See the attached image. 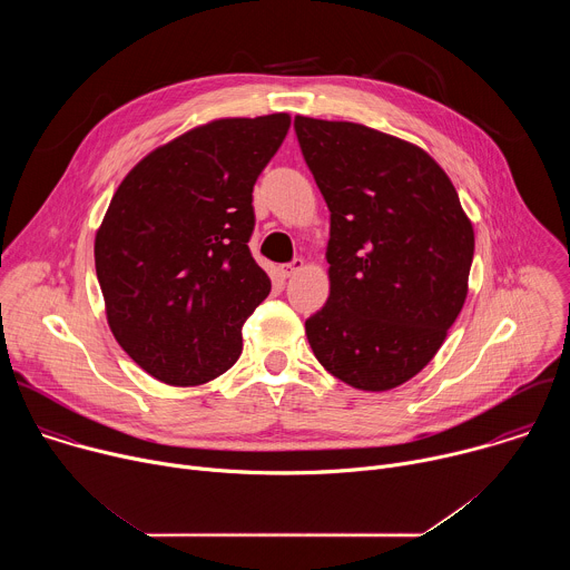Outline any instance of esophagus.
I'll use <instances>...</instances> for the list:
<instances>
[{
	"mask_svg": "<svg viewBox=\"0 0 570 570\" xmlns=\"http://www.w3.org/2000/svg\"><path fill=\"white\" fill-rule=\"evenodd\" d=\"M302 268H304V259H293L291 264L279 266V275H282V277H293V275L299 273Z\"/></svg>",
	"mask_w": 570,
	"mask_h": 570,
	"instance_id": "1",
	"label": "esophagus"
}]
</instances>
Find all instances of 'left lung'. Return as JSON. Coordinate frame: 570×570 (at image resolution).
Segmentation results:
<instances>
[{"label":"left lung","mask_w":570,"mask_h":570,"mask_svg":"<svg viewBox=\"0 0 570 570\" xmlns=\"http://www.w3.org/2000/svg\"><path fill=\"white\" fill-rule=\"evenodd\" d=\"M295 132L332 212L330 299L304 324L308 345L347 385L392 390L433 361L464 306L473 225L417 144L302 115Z\"/></svg>","instance_id":"8db88e82"}]
</instances>
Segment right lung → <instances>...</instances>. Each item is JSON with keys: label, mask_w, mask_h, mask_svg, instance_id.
<instances>
[{"label": "right lung", "mask_w": 570, "mask_h": 570, "mask_svg": "<svg viewBox=\"0 0 570 570\" xmlns=\"http://www.w3.org/2000/svg\"><path fill=\"white\" fill-rule=\"evenodd\" d=\"M291 128L286 112L225 117L157 146L128 171L95 236L106 317L150 376L189 387L240 356L268 297L250 255L253 187Z\"/></svg>", "instance_id": "add662e5"}]
</instances>
